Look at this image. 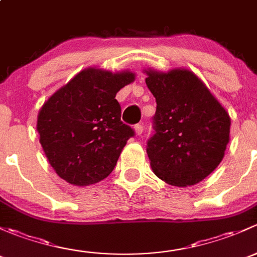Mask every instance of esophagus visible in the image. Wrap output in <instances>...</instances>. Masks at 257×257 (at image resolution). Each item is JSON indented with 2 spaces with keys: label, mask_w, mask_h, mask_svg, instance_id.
<instances>
[{
  "label": "esophagus",
  "mask_w": 257,
  "mask_h": 257,
  "mask_svg": "<svg viewBox=\"0 0 257 257\" xmlns=\"http://www.w3.org/2000/svg\"><path fill=\"white\" fill-rule=\"evenodd\" d=\"M134 130H135V134H136L137 136H141L142 132H144V126L140 125V123H139V125H135Z\"/></svg>",
  "instance_id": "obj_1"
}]
</instances>
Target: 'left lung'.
Here are the masks:
<instances>
[{"instance_id": "1", "label": "left lung", "mask_w": 257, "mask_h": 257, "mask_svg": "<svg viewBox=\"0 0 257 257\" xmlns=\"http://www.w3.org/2000/svg\"><path fill=\"white\" fill-rule=\"evenodd\" d=\"M145 73L157 102L156 132L147 142L152 171L174 187L199 183L225 155L229 113L193 71L178 68Z\"/></svg>"}]
</instances>
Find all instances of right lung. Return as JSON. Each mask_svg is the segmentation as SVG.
Returning a JSON list of instances; mask_svg holds the SVG:
<instances>
[{"label":"right lung","mask_w":257,"mask_h":257,"mask_svg":"<svg viewBox=\"0 0 257 257\" xmlns=\"http://www.w3.org/2000/svg\"><path fill=\"white\" fill-rule=\"evenodd\" d=\"M130 70L100 68L79 71L41 107L39 142L55 173L85 187L112 172L134 130L121 121L118 90L135 80Z\"/></svg>","instance_id":"add662e5"}]
</instances>
